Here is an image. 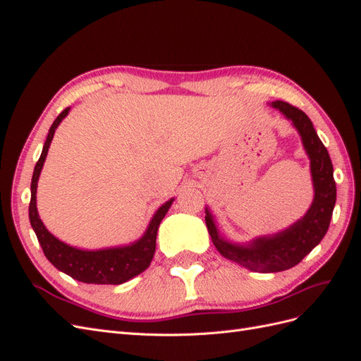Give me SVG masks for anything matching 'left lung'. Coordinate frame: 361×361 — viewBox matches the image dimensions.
I'll return each mask as SVG.
<instances>
[{"label": "left lung", "mask_w": 361, "mask_h": 361, "mask_svg": "<svg viewBox=\"0 0 361 361\" xmlns=\"http://www.w3.org/2000/svg\"><path fill=\"white\" fill-rule=\"evenodd\" d=\"M271 106L285 114L301 135L302 146L310 158V171L314 188V199L305 215L272 236H260L250 244L239 245L226 241L216 231L211 212L206 207L204 221L212 243L220 253L236 264L256 272H279L289 269L307 256L321 243L331 221L336 204V182L329 150L322 145L313 128L312 120L297 106L276 101Z\"/></svg>", "instance_id": "obj_1"}]
</instances>
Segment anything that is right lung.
I'll return each instance as SVG.
<instances>
[{
  "mask_svg": "<svg viewBox=\"0 0 361 361\" xmlns=\"http://www.w3.org/2000/svg\"><path fill=\"white\" fill-rule=\"evenodd\" d=\"M68 113L69 108L63 110L59 114V117L54 120V123L49 128L45 145H43L42 155L36 164L35 173H32L31 200L28 207L30 223L39 239V244L43 250V253H45L47 259L59 271L71 276L75 280L82 283H92V285H122V283L141 274V272L149 268L150 262L155 255L159 223L169 212L173 199H170L167 203H164L159 207L154 218L150 220L145 235L130 245L90 251L71 247L61 243L60 239H57L54 235H51L37 214L36 190L54 133H56L57 126L60 125L61 120L68 116Z\"/></svg>",
  "mask_w": 361,
  "mask_h": 361,
  "instance_id": "add662e5",
  "label": "right lung"
}]
</instances>
